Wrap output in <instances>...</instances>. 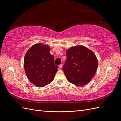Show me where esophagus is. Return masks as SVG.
Instances as JSON below:
<instances>
[{
  "instance_id": "1",
  "label": "esophagus",
  "mask_w": 121,
  "mask_h": 121,
  "mask_svg": "<svg viewBox=\"0 0 121 121\" xmlns=\"http://www.w3.org/2000/svg\"><path fill=\"white\" fill-rule=\"evenodd\" d=\"M59 67H60V69H61L62 67H63V64H60V65H59Z\"/></svg>"
}]
</instances>
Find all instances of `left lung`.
I'll list each match as a JSON object with an SVG mask.
<instances>
[{
    "instance_id": "8db88e82",
    "label": "left lung",
    "mask_w": 121,
    "mask_h": 121,
    "mask_svg": "<svg viewBox=\"0 0 121 121\" xmlns=\"http://www.w3.org/2000/svg\"><path fill=\"white\" fill-rule=\"evenodd\" d=\"M63 70L68 81L78 86L89 83L96 73L98 61L95 54L83 46L72 47L66 52Z\"/></svg>"
}]
</instances>
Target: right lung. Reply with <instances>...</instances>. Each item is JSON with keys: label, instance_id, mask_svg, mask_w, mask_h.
Returning <instances> with one entry per match:
<instances>
[{"label": "right lung", "instance_id": "1", "mask_svg": "<svg viewBox=\"0 0 121 121\" xmlns=\"http://www.w3.org/2000/svg\"><path fill=\"white\" fill-rule=\"evenodd\" d=\"M48 45L36 44L27 51L24 58L25 71L30 81L38 87L52 82L57 71L54 57L49 53Z\"/></svg>", "mask_w": 121, "mask_h": 121}]
</instances>
